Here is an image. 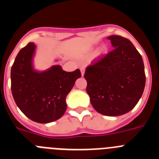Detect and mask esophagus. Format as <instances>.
<instances>
[{"label": "esophagus", "mask_w": 159, "mask_h": 159, "mask_svg": "<svg viewBox=\"0 0 159 159\" xmlns=\"http://www.w3.org/2000/svg\"><path fill=\"white\" fill-rule=\"evenodd\" d=\"M80 71H81V75H82V76H84V72H85V67H80Z\"/></svg>", "instance_id": "34e87169"}]
</instances>
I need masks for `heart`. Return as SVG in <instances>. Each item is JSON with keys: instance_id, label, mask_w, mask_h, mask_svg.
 <instances>
[{"instance_id": "heart-1", "label": "heart", "mask_w": 159, "mask_h": 159, "mask_svg": "<svg viewBox=\"0 0 159 159\" xmlns=\"http://www.w3.org/2000/svg\"><path fill=\"white\" fill-rule=\"evenodd\" d=\"M107 51V47H102V49H101V52H105Z\"/></svg>"}]
</instances>
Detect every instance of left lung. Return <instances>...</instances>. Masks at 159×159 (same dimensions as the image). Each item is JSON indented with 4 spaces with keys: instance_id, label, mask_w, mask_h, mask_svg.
Segmentation results:
<instances>
[{
    "instance_id": "8db88e82",
    "label": "left lung",
    "mask_w": 159,
    "mask_h": 159,
    "mask_svg": "<svg viewBox=\"0 0 159 159\" xmlns=\"http://www.w3.org/2000/svg\"><path fill=\"white\" fill-rule=\"evenodd\" d=\"M114 49L86 68L87 92L95 110L119 116L135 107L144 91L146 75L141 55L123 36H110Z\"/></svg>"
}]
</instances>
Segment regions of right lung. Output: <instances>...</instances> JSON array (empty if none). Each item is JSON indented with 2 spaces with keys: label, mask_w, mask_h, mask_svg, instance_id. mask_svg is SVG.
I'll use <instances>...</instances> for the list:
<instances>
[{
  "label": "right lung",
  "mask_w": 159,
  "mask_h": 159,
  "mask_svg": "<svg viewBox=\"0 0 159 159\" xmlns=\"http://www.w3.org/2000/svg\"><path fill=\"white\" fill-rule=\"evenodd\" d=\"M36 49L30 42L18 52L11 68V90L15 102L29 119L48 123L64 116L66 97L81 73L80 69L65 71L59 64L45 71L35 69Z\"/></svg>",
  "instance_id": "1"
}]
</instances>
